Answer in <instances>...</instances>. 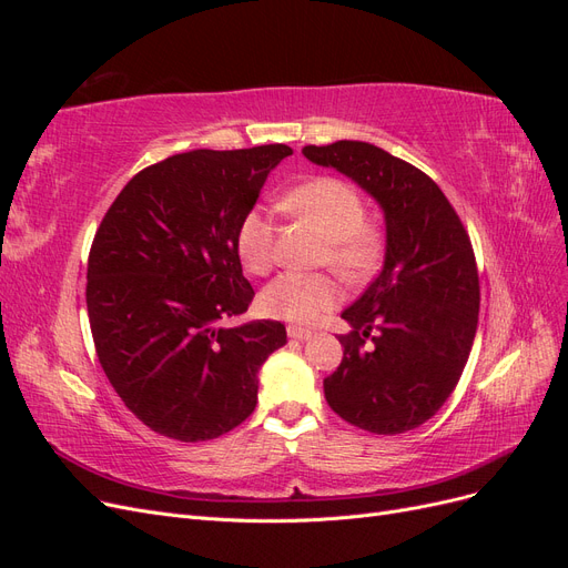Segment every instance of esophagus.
I'll use <instances>...</instances> for the list:
<instances>
[{
    "mask_svg": "<svg viewBox=\"0 0 568 568\" xmlns=\"http://www.w3.org/2000/svg\"><path fill=\"white\" fill-rule=\"evenodd\" d=\"M286 334H288L291 338H296V341H305V338L313 336V332H311V329H303V326H288Z\"/></svg>",
    "mask_w": 568,
    "mask_h": 568,
    "instance_id": "obj_1",
    "label": "esophagus"
}]
</instances>
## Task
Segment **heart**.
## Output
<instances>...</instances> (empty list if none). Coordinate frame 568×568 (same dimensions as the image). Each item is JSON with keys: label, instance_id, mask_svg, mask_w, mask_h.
I'll use <instances>...</instances> for the list:
<instances>
[{"label": "heart", "instance_id": "obj_1", "mask_svg": "<svg viewBox=\"0 0 568 568\" xmlns=\"http://www.w3.org/2000/svg\"><path fill=\"white\" fill-rule=\"evenodd\" d=\"M284 209L315 225L326 236L322 261L336 267L346 280H363L384 257V232L365 220V199L359 189L341 178L322 175L288 189ZM236 253L253 274H267L277 263V236L270 215L251 209L236 230ZM341 291L324 272H286L267 284L261 307L274 320L311 324L334 307Z\"/></svg>", "mask_w": 568, "mask_h": 568}]
</instances>
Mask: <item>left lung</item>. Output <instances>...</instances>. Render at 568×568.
Returning a JSON list of instances; mask_svg holds the SVG:
<instances>
[{"label":"left lung","instance_id":"8db88e82","mask_svg":"<svg viewBox=\"0 0 568 568\" xmlns=\"http://www.w3.org/2000/svg\"><path fill=\"white\" fill-rule=\"evenodd\" d=\"M303 156L357 182L386 220L384 270L341 313L353 332L338 336L324 398L369 434L412 432L450 398L471 353L480 288L469 234L432 178L379 146L341 140Z\"/></svg>","mask_w":568,"mask_h":568}]
</instances>
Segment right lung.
<instances>
[{
	"label": "right lung",
	"mask_w": 568,
	"mask_h": 568,
	"mask_svg": "<svg viewBox=\"0 0 568 568\" xmlns=\"http://www.w3.org/2000/svg\"><path fill=\"white\" fill-rule=\"evenodd\" d=\"M284 144L196 149L136 173L111 203L88 263V315L111 386L151 432L211 440L257 403V369L286 343L282 322L227 324L255 291L236 230Z\"/></svg>",
	"instance_id": "right-lung-1"
}]
</instances>
